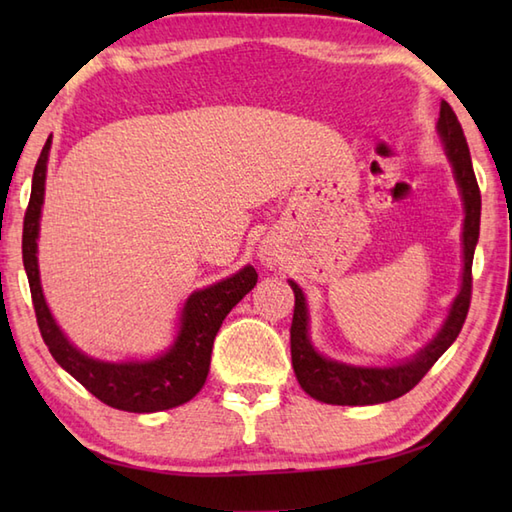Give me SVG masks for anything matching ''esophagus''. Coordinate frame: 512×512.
I'll return each mask as SVG.
<instances>
[{
	"label": "esophagus",
	"instance_id": "esophagus-1",
	"mask_svg": "<svg viewBox=\"0 0 512 512\" xmlns=\"http://www.w3.org/2000/svg\"><path fill=\"white\" fill-rule=\"evenodd\" d=\"M259 257H262V262L266 266H275L277 264V253L270 246H264L262 250H259Z\"/></svg>",
	"mask_w": 512,
	"mask_h": 512
}]
</instances>
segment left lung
<instances>
[{"label": "left lung", "mask_w": 512, "mask_h": 512, "mask_svg": "<svg viewBox=\"0 0 512 512\" xmlns=\"http://www.w3.org/2000/svg\"><path fill=\"white\" fill-rule=\"evenodd\" d=\"M438 132L442 136L444 149L453 165L455 182L462 191L464 200V273L460 295L455 297L449 319L444 321L442 330L438 332L424 350L409 358L407 363L396 367H354L336 361H328L321 354L314 352L308 339V310L306 299H303L301 288L290 281L295 290V314H292L290 325V354L292 367L299 385L306 394L317 398L328 405H376V402H387L407 394L409 389L416 387L424 374L429 372L433 363L449 350L451 343L458 339L466 314L471 308V290H473V253L477 237H480V211H482V195L477 187L473 162L469 154V145L462 132L458 116L451 110L447 101L440 103Z\"/></svg>", "instance_id": "8db88e82"}]
</instances>
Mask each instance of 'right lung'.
<instances>
[{"label": "right lung", "instance_id": "right-lung-1", "mask_svg": "<svg viewBox=\"0 0 512 512\" xmlns=\"http://www.w3.org/2000/svg\"><path fill=\"white\" fill-rule=\"evenodd\" d=\"M50 143L52 140L48 138L35 165V173H32V191L24 215V237H21V255H24L32 306H35L43 343L48 345L52 358L65 372L79 380L92 396L114 409L151 413L184 405L202 389L206 374H209L215 334L226 314L255 288L257 270L246 266L220 284L193 292L184 303L176 343L167 354L154 358V361L103 363L85 356L70 345L59 325L54 323L39 284L37 235Z\"/></svg>", "mask_w": 512, "mask_h": 512}]
</instances>
